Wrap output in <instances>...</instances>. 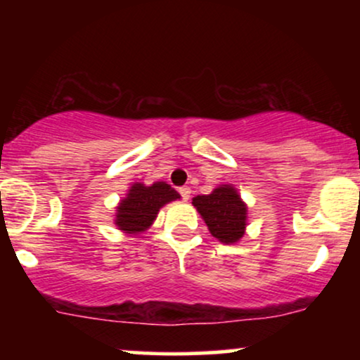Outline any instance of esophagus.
<instances>
[{"instance_id": "obj_1", "label": "esophagus", "mask_w": 360, "mask_h": 360, "mask_svg": "<svg viewBox=\"0 0 360 360\" xmlns=\"http://www.w3.org/2000/svg\"><path fill=\"white\" fill-rule=\"evenodd\" d=\"M179 194L183 196V200L188 201L189 196H191V189H189L188 186H183V188H179Z\"/></svg>"}]
</instances>
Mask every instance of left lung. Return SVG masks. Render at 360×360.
<instances>
[{"instance_id":"left-lung-1","label":"left lung","mask_w":360,"mask_h":360,"mask_svg":"<svg viewBox=\"0 0 360 360\" xmlns=\"http://www.w3.org/2000/svg\"><path fill=\"white\" fill-rule=\"evenodd\" d=\"M193 205L208 225L210 233L221 243L238 242L245 233L247 205L233 186H218L210 194L193 198Z\"/></svg>"}]
</instances>
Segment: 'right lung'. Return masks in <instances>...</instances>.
Here are the masks:
<instances>
[{
  "mask_svg": "<svg viewBox=\"0 0 360 360\" xmlns=\"http://www.w3.org/2000/svg\"><path fill=\"white\" fill-rule=\"evenodd\" d=\"M179 193L171 186L157 181L152 186L131 184L127 196L117 206L115 225L125 233H142L154 223L164 205L179 200Z\"/></svg>",
  "mask_w": 360,
  "mask_h": 360,
  "instance_id": "obj_1",
  "label": "right lung"
}]
</instances>
